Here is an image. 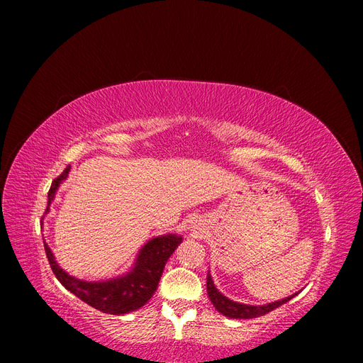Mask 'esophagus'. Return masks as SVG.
<instances>
[{"instance_id": "esophagus-1", "label": "esophagus", "mask_w": 363, "mask_h": 363, "mask_svg": "<svg viewBox=\"0 0 363 363\" xmlns=\"http://www.w3.org/2000/svg\"><path fill=\"white\" fill-rule=\"evenodd\" d=\"M194 230H195V232H196V230H199V227H196V225H195V227H194Z\"/></svg>"}]
</instances>
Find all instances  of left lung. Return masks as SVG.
<instances>
[{"instance_id": "left-lung-1", "label": "left lung", "mask_w": 363, "mask_h": 363, "mask_svg": "<svg viewBox=\"0 0 363 363\" xmlns=\"http://www.w3.org/2000/svg\"><path fill=\"white\" fill-rule=\"evenodd\" d=\"M207 295H208V298H211L213 307L218 312H221L223 315H225L228 318H233V320H250V318H257V316L269 313L274 309H277V307H280L281 304L292 300L296 294H294L291 296H286V298H283V300L268 303V304H263V306L242 304V303H238V301L227 298L225 295L219 292L213 284L211 272H207Z\"/></svg>"}]
</instances>
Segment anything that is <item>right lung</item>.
I'll list each match as a JSON object with an SVG mask.
<instances>
[{"label": "right lung", "instance_id": "add662e5", "mask_svg": "<svg viewBox=\"0 0 363 363\" xmlns=\"http://www.w3.org/2000/svg\"><path fill=\"white\" fill-rule=\"evenodd\" d=\"M69 169L71 167H67L57 179H54L48 192L47 212L60 183L68 177ZM182 236L171 233L152 238L139 251L133 268L124 276L104 281H86L69 276L57 265L51 248L47 244H43V247L54 276L69 292L96 311L111 315H124L138 311L156 292L164 263L168 262L174 250L182 244Z\"/></svg>", "mask_w": 363, "mask_h": 363}]
</instances>
